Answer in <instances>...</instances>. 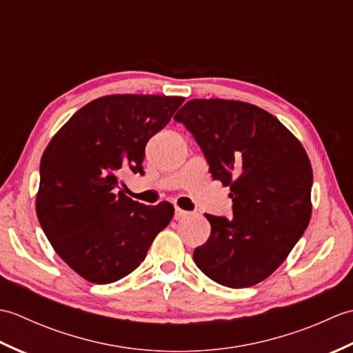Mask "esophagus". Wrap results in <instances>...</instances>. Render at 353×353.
I'll list each match as a JSON object with an SVG mask.
<instances>
[{
  "label": "esophagus",
  "instance_id": "1",
  "mask_svg": "<svg viewBox=\"0 0 353 353\" xmlns=\"http://www.w3.org/2000/svg\"><path fill=\"white\" fill-rule=\"evenodd\" d=\"M190 215V212L188 211H183V209H181V208H176L174 209V219L176 220H182V219H185V216H188Z\"/></svg>",
  "mask_w": 353,
  "mask_h": 353
}]
</instances>
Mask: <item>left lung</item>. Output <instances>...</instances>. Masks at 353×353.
<instances>
[{
    "label": "left lung",
    "instance_id": "8db88e82",
    "mask_svg": "<svg viewBox=\"0 0 353 353\" xmlns=\"http://www.w3.org/2000/svg\"><path fill=\"white\" fill-rule=\"evenodd\" d=\"M214 181L229 186L234 219L205 214L209 239L194 262L209 279L247 288L279 267L308 228L312 168L279 119L249 103L191 100L177 112Z\"/></svg>",
    "mask_w": 353,
    "mask_h": 353
}]
</instances>
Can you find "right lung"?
<instances>
[{
    "mask_svg": "<svg viewBox=\"0 0 353 353\" xmlns=\"http://www.w3.org/2000/svg\"><path fill=\"white\" fill-rule=\"evenodd\" d=\"M182 97L108 95L74 114L41 159L36 214L52 249L92 283H112L145 259L174 208L145 206L119 191L124 170L144 174L148 139L170 123Z\"/></svg>",
    "mask_w": 353,
    "mask_h": 353,
    "instance_id": "right-lung-1",
    "label": "right lung"
}]
</instances>
